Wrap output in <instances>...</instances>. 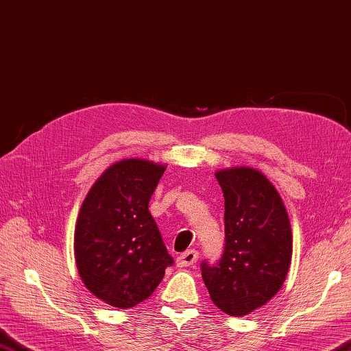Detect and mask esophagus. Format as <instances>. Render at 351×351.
Masks as SVG:
<instances>
[{
	"instance_id": "esophagus-1",
	"label": "esophagus",
	"mask_w": 351,
	"mask_h": 351,
	"mask_svg": "<svg viewBox=\"0 0 351 351\" xmlns=\"http://www.w3.org/2000/svg\"><path fill=\"white\" fill-rule=\"evenodd\" d=\"M198 261V252L197 250H188V252L182 253L177 257V265L178 267H191Z\"/></svg>"
}]
</instances>
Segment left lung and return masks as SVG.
<instances>
[{
    "label": "left lung",
    "mask_w": 351,
    "mask_h": 351,
    "mask_svg": "<svg viewBox=\"0 0 351 351\" xmlns=\"http://www.w3.org/2000/svg\"><path fill=\"white\" fill-rule=\"evenodd\" d=\"M215 176L224 194L226 245L215 265L202 263V276L218 309L244 317L269 302L288 276L289 217L261 171L234 167Z\"/></svg>",
    "instance_id": "obj_1"
}]
</instances>
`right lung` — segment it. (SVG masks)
Instances as JSON below:
<instances>
[{"label": "right lung", "mask_w": 351, "mask_h": 351, "mask_svg": "<svg viewBox=\"0 0 351 351\" xmlns=\"http://www.w3.org/2000/svg\"><path fill=\"white\" fill-rule=\"evenodd\" d=\"M167 167L124 159L107 168L82 204L74 254L84 286L106 304L128 309L144 302L174 261L148 203Z\"/></svg>", "instance_id": "1"}]
</instances>
